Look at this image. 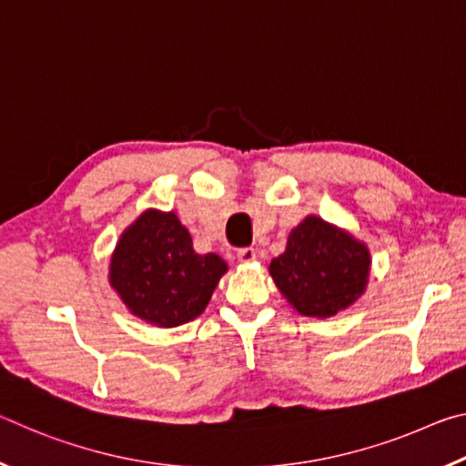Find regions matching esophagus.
Wrapping results in <instances>:
<instances>
[{
    "mask_svg": "<svg viewBox=\"0 0 466 466\" xmlns=\"http://www.w3.org/2000/svg\"><path fill=\"white\" fill-rule=\"evenodd\" d=\"M236 257H238L240 263H252L257 258V250L252 247H244V248L238 250V255H236Z\"/></svg>",
    "mask_w": 466,
    "mask_h": 466,
    "instance_id": "1",
    "label": "esophagus"
}]
</instances>
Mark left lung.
Wrapping results in <instances>:
<instances>
[{"mask_svg":"<svg viewBox=\"0 0 466 466\" xmlns=\"http://www.w3.org/2000/svg\"><path fill=\"white\" fill-rule=\"evenodd\" d=\"M269 273L288 302L306 317H333L364 294L370 252L339 228L309 216L291 230Z\"/></svg>","mask_w":466,"mask_h":466,"instance_id":"left-lung-1","label":"left lung"}]
</instances>
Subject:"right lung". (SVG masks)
<instances>
[{
  "label": "right lung",
  "mask_w": 466,
  "mask_h": 466,
  "mask_svg": "<svg viewBox=\"0 0 466 466\" xmlns=\"http://www.w3.org/2000/svg\"><path fill=\"white\" fill-rule=\"evenodd\" d=\"M226 271L214 252H195L175 214L147 209L116 244L110 286L136 317L170 329L199 317Z\"/></svg>",
  "instance_id": "add662e5"
}]
</instances>
